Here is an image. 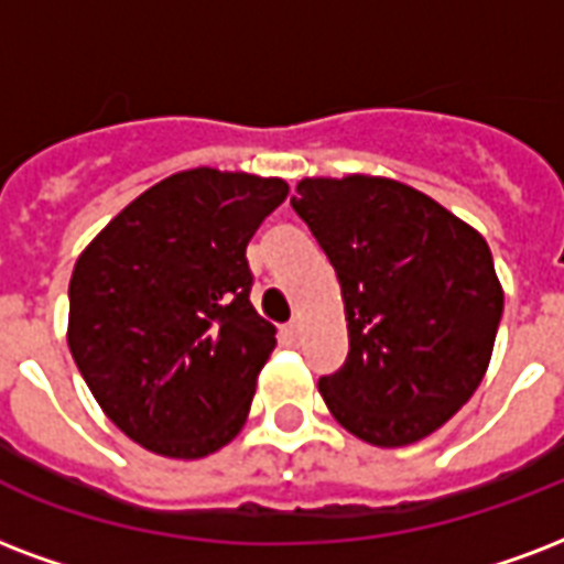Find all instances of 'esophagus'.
Instances as JSON below:
<instances>
[{
  "label": "esophagus",
  "instance_id": "34e87169",
  "mask_svg": "<svg viewBox=\"0 0 564 564\" xmlns=\"http://www.w3.org/2000/svg\"><path fill=\"white\" fill-rule=\"evenodd\" d=\"M283 334H286V339H290L292 346H295V343H299V339H301V322H290Z\"/></svg>",
  "mask_w": 564,
  "mask_h": 564
}]
</instances>
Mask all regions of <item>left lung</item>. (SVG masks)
Listing matches in <instances>:
<instances>
[{
    "mask_svg": "<svg viewBox=\"0 0 564 564\" xmlns=\"http://www.w3.org/2000/svg\"><path fill=\"white\" fill-rule=\"evenodd\" d=\"M292 209L337 272L349 358L319 378L343 429L423 441L476 393L502 316L491 248L423 192L384 177L301 180Z\"/></svg>",
    "mask_w": 564,
    "mask_h": 564,
    "instance_id": "8db88e82",
    "label": "left lung"
}]
</instances>
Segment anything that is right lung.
<instances>
[{"instance_id": "obj_1", "label": "right lung", "mask_w": 564, "mask_h": 564, "mask_svg": "<svg viewBox=\"0 0 564 564\" xmlns=\"http://www.w3.org/2000/svg\"><path fill=\"white\" fill-rule=\"evenodd\" d=\"M286 195L278 177L180 171L76 260L70 355L106 416L150 453L204 458L245 425L274 349L245 248Z\"/></svg>"}]
</instances>
